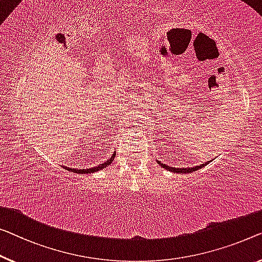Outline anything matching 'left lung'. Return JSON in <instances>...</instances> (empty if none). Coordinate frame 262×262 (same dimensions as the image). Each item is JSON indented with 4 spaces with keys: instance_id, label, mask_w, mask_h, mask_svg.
I'll return each mask as SVG.
<instances>
[{
    "instance_id": "obj_1",
    "label": "left lung",
    "mask_w": 262,
    "mask_h": 262,
    "mask_svg": "<svg viewBox=\"0 0 262 262\" xmlns=\"http://www.w3.org/2000/svg\"><path fill=\"white\" fill-rule=\"evenodd\" d=\"M158 163H159L160 166L162 167V168H165V169L169 170V171H173V173L185 174V173H192V171H195V170H198V169L202 168V167H205L206 165H208L209 161H208V162H205V163H202V165H200V166H195V167H187V168H175V167L167 166V165H165V163H161V162H159V161H158Z\"/></svg>"
}]
</instances>
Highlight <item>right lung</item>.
<instances>
[{"mask_svg":"<svg viewBox=\"0 0 262 262\" xmlns=\"http://www.w3.org/2000/svg\"><path fill=\"white\" fill-rule=\"evenodd\" d=\"M115 151L114 154L111 156V159H108L107 161H104L103 163H101L99 166H95V167H92V168H85V169H76V168H69V167H64V169H67L69 171H73V173H76V174H91V173H95V171H99L101 169L106 168L107 166L111 165L113 162V160L115 158Z\"/></svg>","mask_w":262,"mask_h":262,"instance_id":"obj_1","label":"right lung"}]
</instances>
